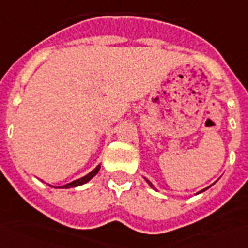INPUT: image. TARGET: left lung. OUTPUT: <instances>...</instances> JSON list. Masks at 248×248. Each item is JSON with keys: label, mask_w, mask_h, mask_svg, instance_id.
<instances>
[{"label": "left lung", "mask_w": 248, "mask_h": 248, "mask_svg": "<svg viewBox=\"0 0 248 248\" xmlns=\"http://www.w3.org/2000/svg\"><path fill=\"white\" fill-rule=\"evenodd\" d=\"M146 182H148V184H149V186H151L152 189H155V186H153V184H152V182H151V181H148V180H146ZM209 187H210V186H209ZM209 187H206V189H209ZM206 189H203V190H201V191H200V193H202V191H205V190H206ZM200 193H198V194H200Z\"/></svg>", "instance_id": "8db88e82"}]
</instances>
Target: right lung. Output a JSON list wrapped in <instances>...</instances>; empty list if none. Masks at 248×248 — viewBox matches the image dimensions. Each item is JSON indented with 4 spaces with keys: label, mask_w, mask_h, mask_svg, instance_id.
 <instances>
[{
    "label": "right lung",
    "mask_w": 248,
    "mask_h": 248,
    "mask_svg": "<svg viewBox=\"0 0 248 248\" xmlns=\"http://www.w3.org/2000/svg\"><path fill=\"white\" fill-rule=\"evenodd\" d=\"M100 170V165H97L93 170L91 171V173H88L87 176L82 177V178H79V180H75V181L70 182V184H66V185L63 186H58V187H62V189H70V187H77V186H80L83 185V184H86V182H88L90 180H91L92 177H95L97 174V171ZM55 187V186H54Z\"/></svg>",
    "instance_id": "right-lung-1"
}]
</instances>
